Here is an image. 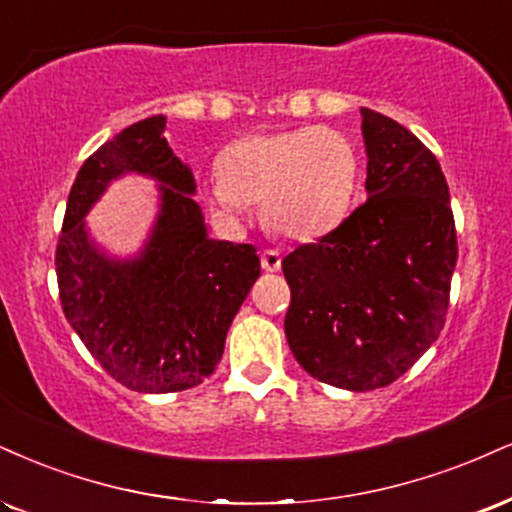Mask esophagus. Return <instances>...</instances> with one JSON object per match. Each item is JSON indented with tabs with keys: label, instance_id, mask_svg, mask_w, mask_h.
<instances>
[{
	"label": "esophagus",
	"instance_id": "obj_1",
	"mask_svg": "<svg viewBox=\"0 0 512 512\" xmlns=\"http://www.w3.org/2000/svg\"><path fill=\"white\" fill-rule=\"evenodd\" d=\"M262 269L264 272H279L281 269V255L276 250L262 252Z\"/></svg>",
	"mask_w": 512,
	"mask_h": 512
}]
</instances>
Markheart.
I'll return each instance as SVG.
<instances>
[{
	"mask_svg": "<svg viewBox=\"0 0 512 512\" xmlns=\"http://www.w3.org/2000/svg\"><path fill=\"white\" fill-rule=\"evenodd\" d=\"M360 155L341 131L300 126L252 133L219 155V171L202 181L209 207L231 224H245L260 202L276 236L307 243L334 231L353 209Z\"/></svg>",
	"mask_w": 512,
	"mask_h": 512,
	"instance_id": "1",
	"label": "heart"
}]
</instances>
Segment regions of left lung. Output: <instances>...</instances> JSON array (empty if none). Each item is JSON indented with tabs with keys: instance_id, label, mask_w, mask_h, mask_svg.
Listing matches in <instances>:
<instances>
[{
	"instance_id": "8db88e82",
	"label": "left lung",
	"mask_w": 512,
	"mask_h": 512,
	"mask_svg": "<svg viewBox=\"0 0 512 512\" xmlns=\"http://www.w3.org/2000/svg\"><path fill=\"white\" fill-rule=\"evenodd\" d=\"M367 202L283 257L286 338L307 374L346 391L389 386L432 348L458 260L439 162L408 128L362 107Z\"/></svg>"
}]
</instances>
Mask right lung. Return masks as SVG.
Instances as JSON below:
<instances>
[{"label":"right lung","mask_w":512,"mask_h":512,"mask_svg":"<svg viewBox=\"0 0 512 512\" xmlns=\"http://www.w3.org/2000/svg\"><path fill=\"white\" fill-rule=\"evenodd\" d=\"M166 116L123 128L80 166L57 245L64 315L90 355L138 393L202 384L224 353L236 312L260 276L257 248L209 238L195 178L164 138ZM126 173L160 183V209L138 256H109L89 236L87 216Z\"/></svg>","instance_id":"right-lung-1"}]
</instances>
